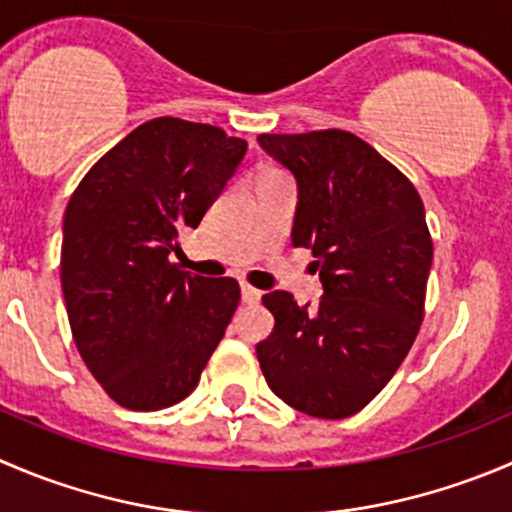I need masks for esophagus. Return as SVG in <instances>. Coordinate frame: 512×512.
Here are the masks:
<instances>
[{
    "label": "esophagus",
    "mask_w": 512,
    "mask_h": 512,
    "mask_svg": "<svg viewBox=\"0 0 512 512\" xmlns=\"http://www.w3.org/2000/svg\"><path fill=\"white\" fill-rule=\"evenodd\" d=\"M260 297H262V292L257 290V287L242 282V300H245L247 305H255V302H260Z\"/></svg>",
    "instance_id": "obj_1"
}]
</instances>
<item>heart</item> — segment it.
Listing matches in <instances>:
<instances>
[{"label":"heart","mask_w":512,"mask_h":512,"mask_svg":"<svg viewBox=\"0 0 512 512\" xmlns=\"http://www.w3.org/2000/svg\"><path fill=\"white\" fill-rule=\"evenodd\" d=\"M280 175H282L280 170H262L260 180H267V177H280Z\"/></svg>","instance_id":"heart-1"}]
</instances>
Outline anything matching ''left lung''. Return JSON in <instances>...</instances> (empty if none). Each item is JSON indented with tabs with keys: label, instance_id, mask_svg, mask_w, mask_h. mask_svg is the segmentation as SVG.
Wrapping results in <instances>:
<instances>
[{
	"label": "left lung",
	"instance_id": "1",
	"mask_svg": "<svg viewBox=\"0 0 512 512\" xmlns=\"http://www.w3.org/2000/svg\"><path fill=\"white\" fill-rule=\"evenodd\" d=\"M297 180L292 245L312 250L322 300L262 295L275 327L257 345L262 375L300 413H360L403 365L425 315L433 237L413 182L345 130L260 135Z\"/></svg>",
	"mask_w": 512,
	"mask_h": 512
}]
</instances>
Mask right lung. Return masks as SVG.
<instances>
[{"label":"right lung","instance_id":"1","mask_svg":"<svg viewBox=\"0 0 512 512\" xmlns=\"http://www.w3.org/2000/svg\"><path fill=\"white\" fill-rule=\"evenodd\" d=\"M245 152L215 124L157 117L104 152L69 197L59 257L69 327L122 408L185 400L240 305L237 280L187 275L170 252Z\"/></svg>","mask_w":512,"mask_h":512}]
</instances>
